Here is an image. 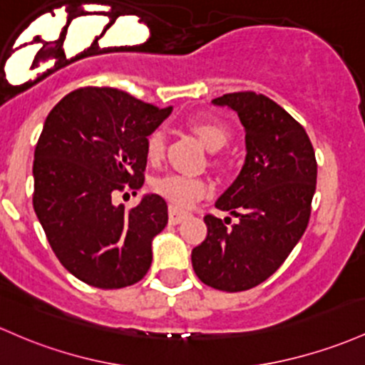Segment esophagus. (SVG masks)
<instances>
[{"mask_svg":"<svg viewBox=\"0 0 365 365\" xmlns=\"http://www.w3.org/2000/svg\"><path fill=\"white\" fill-rule=\"evenodd\" d=\"M187 216L189 215H187L185 211H180L176 210L175 206H170V223H173V225H176V223H182Z\"/></svg>","mask_w":365,"mask_h":365,"instance_id":"esophagus-1","label":"esophagus"}]
</instances>
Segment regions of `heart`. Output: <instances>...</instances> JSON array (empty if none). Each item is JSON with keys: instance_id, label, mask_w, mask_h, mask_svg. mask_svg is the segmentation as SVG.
Here are the masks:
<instances>
[{"instance_id": "obj_1", "label": "heart", "mask_w": 365, "mask_h": 365, "mask_svg": "<svg viewBox=\"0 0 365 365\" xmlns=\"http://www.w3.org/2000/svg\"><path fill=\"white\" fill-rule=\"evenodd\" d=\"M190 131L195 135L204 147L210 150H220L228 143L230 133L222 123L213 119H195L190 123ZM145 154L150 163H158L164 154L163 130L150 131L145 140ZM152 189L176 210H189L195 202L211 194V183L201 176H187L168 173L152 182Z\"/></svg>"}]
</instances>
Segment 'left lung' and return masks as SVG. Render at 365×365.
<instances>
[{
	"label": "left lung",
	"instance_id": "obj_1",
	"mask_svg": "<svg viewBox=\"0 0 365 365\" xmlns=\"http://www.w3.org/2000/svg\"><path fill=\"white\" fill-rule=\"evenodd\" d=\"M213 103L237 112L246 130L241 173L215 204L239 222L204 216L207 235L192 267L207 286L237 293L270 277L305 234L317 161L305 128L265 95L237 91Z\"/></svg>",
	"mask_w": 365,
	"mask_h": 365
}]
</instances>
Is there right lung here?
Wrapping results in <instances>:
<instances>
[{"label":"right lung","mask_w":365,"mask_h":365,"mask_svg":"<svg viewBox=\"0 0 365 365\" xmlns=\"http://www.w3.org/2000/svg\"><path fill=\"white\" fill-rule=\"evenodd\" d=\"M171 114L115 88H79L48 114L34 150L33 206L51 250L100 289L143 279L152 239L166 227L158 194L124 210L115 195L143 185L145 140Z\"/></svg>","instance_id":"1"}]
</instances>
